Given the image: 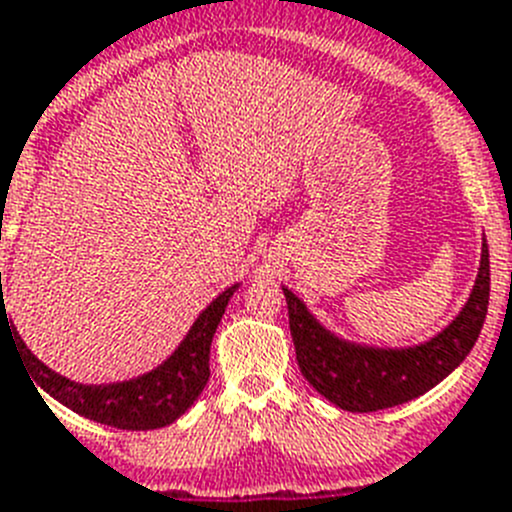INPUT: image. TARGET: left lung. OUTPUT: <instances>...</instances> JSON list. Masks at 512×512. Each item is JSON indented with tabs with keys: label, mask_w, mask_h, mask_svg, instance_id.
<instances>
[{
	"label": "left lung",
	"mask_w": 512,
	"mask_h": 512,
	"mask_svg": "<svg viewBox=\"0 0 512 512\" xmlns=\"http://www.w3.org/2000/svg\"><path fill=\"white\" fill-rule=\"evenodd\" d=\"M297 364L307 382L348 413H374L436 387L467 359L490 305V251L482 243L477 282L467 305L431 341L408 348H377L343 341L312 318L305 302L284 287Z\"/></svg>",
	"instance_id": "left-lung-1"
}]
</instances>
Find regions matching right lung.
<instances>
[{
    "label": "right lung",
    "instance_id": "obj_1",
    "mask_svg": "<svg viewBox=\"0 0 512 512\" xmlns=\"http://www.w3.org/2000/svg\"><path fill=\"white\" fill-rule=\"evenodd\" d=\"M238 284L228 287L223 295H217L200 318L194 320L187 338L179 343L174 354L156 366L153 372L143 377L128 379V382L115 384H79L61 374L51 372L43 361L30 354V348L20 341L17 330L12 328L17 338V346L22 348L27 372L33 377V384L48 392L53 400L71 408L74 413L94 420V423L112 425L120 431H153L174 423L179 415L187 413L194 400L205 390L210 379V346L217 325L223 320V312L228 300ZM7 318V310H0V325ZM43 397V395H40Z\"/></svg>",
    "mask_w": 512,
    "mask_h": 512
}]
</instances>
